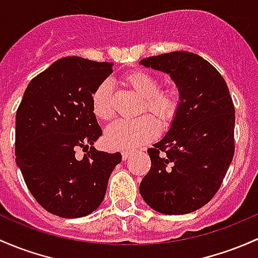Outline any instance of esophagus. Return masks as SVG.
<instances>
[{
    "label": "esophagus",
    "mask_w": 258,
    "mask_h": 258,
    "mask_svg": "<svg viewBox=\"0 0 258 258\" xmlns=\"http://www.w3.org/2000/svg\"><path fill=\"white\" fill-rule=\"evenodd\" d=\"M132 153H134L132 151H123L122 152V159H123V161H126L127 158H130V156H131Z\"/></svg>",
    "instance_id": "34e87169"
}]
</instances>
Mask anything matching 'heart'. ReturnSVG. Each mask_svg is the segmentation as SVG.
Returning <instances> with one entry per match:
<instances>
[{
	"mask_svg": "<svg viewBox=\"0 0 258 258\" xmlns=\"http://www.w3.org/2000/svg\"><path fill=\"white\" fill-rule=\"evenodd\" d=\"M126 83L136 93L143 96L141 112L150 111L163 123H168L177 116L181 105L180 86L175 83L161 86L156 75L145 70H135L124 77ZM93 111L99 120L111 121L115 116L112 100V85L110 80H104L93 94ZM158 121L150 115L141 116L135 120H120L106 131V143L115 148H136L154 140L159 134Z\"/></svg>",
	"mask_w": 258,
	"mask_h": 258,
	"instance_id": "b5f03b06",
	"label": "heart"
}]
</instances>
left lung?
Listing matches in <instances>:
<instances>
[{"label": "left lung", "mask_w": 258, "mask_h": 258, "mask_svg": "<svg viewBox=\"0 0 258 258\" xmlns=\"http://www.w3.org/2000/svg\"><path fill=\"white\" fill-rule=\"evenodd\" d=\"M141 64L168 73L183 96L168 134L147 150L152 164L140 193L162 214L191 213L218 193L234 158L231 95L220 73L198 54L172 51Z\"/></svg>", "instance_id": "left-lung-1"}]
</instances>
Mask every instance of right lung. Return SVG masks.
<instances>
[{"label":"right lung","mask_w":258,"mask_h":258,"mask_svg":"<svg viewBox=\"0 0 258 258\" xmlns=\"http://www.w3.org/2000/svg\"><path fill=\"white\" fill-rule=\"evenodd\" d=\"M112 64L80 56L56 60L32 79L16 113V161L38 204L60 218H81L101 204L121 153L93 147L102 135L93 94ZM79 148L89 150L83 160Z\"/></svg>","instance_id":"right-lung-1"}]
</instances>
